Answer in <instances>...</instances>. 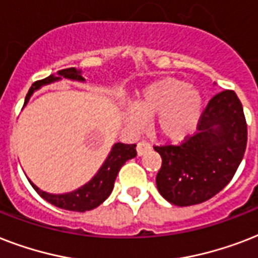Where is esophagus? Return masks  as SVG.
I'll list each match as a JSON object with an SVG mask.
<instances>
[{
    "instance_id": "1",
    "label": "esophagus",
    "mask_w": 258,
    "mask_h": 258,
    "mask_svg": "<svg viewBox=\"0 0 258 258\" xmlns=\"http://www.w3.org/2000/svg\"><path fill=\"white\" fill-rule=\"evenodd\" d=\"M151 149V145H150L149 142L146 141H141L138 143L137 146V151H138V155H143V154L147 151V150Z\"/></svg>"
}]
</instances>
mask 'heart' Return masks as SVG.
Listing matches in <instances>:
<instances>
[{
  "instance_id": "obj_1",
  "label": "heart",
  "mask_w": 258,
  "mask_h": 258,
  "mask_svg": "<svg viewBox=\"0 0 258 258\" xmlns=\"http://www.w3.org/2000/svg\"><path fill=\"white\" fill-rule=\"evenodd\" d=\"M137 111L128 113V123L141 128L143 117L157 116L158 135L169 142H182L197 130L202 116V96L179 79L165 78L153 83L135 103Z\"/></svg>"
}]
</instances>
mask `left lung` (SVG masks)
Masks as SVG:
<instances>
[{
	"mask_svg": "<svg viewBox=\"0 0 258 258\" xmlns=\"http://www.w3.org/2000/svg\"><path fill=\"white\" fill-rule=\"evenodd\" d=\"M248 124L240 99L225 89L209 100L197 131L179 145L154 146L162 157L161 196L176 206L202 204L232 180L244 158Z\"/></svg>",
	"mask_w": 258,
	"mask_h": 258,
	"instance_id": "8db88e82",
	"label": "left lung"
}]
</instances>
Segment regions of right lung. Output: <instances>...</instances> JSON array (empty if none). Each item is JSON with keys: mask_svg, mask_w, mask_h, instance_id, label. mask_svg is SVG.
I'll return each mask as SVG.
<instances>
[{"mask_svg": "<svg viewBox=\"0 0 258 258\" xmlns=\"http://www.w3.org/2000/svg\"><path fill=\"white\" fill-rule=\"evenodd\" d=\"M61 78L74 79V80H84L82 78L80 72L75 70V68H67V70L58 71L56 76L50 75V76L42 79V80L34 82L33 86L30 87L28 95H26L24 105L28 103L30 95L33 93L34 89L40 88L44 84H49V83L54 82V80H58V79ZM135 147H137V145L116 143L112 147L108 158L105 159L104 165L101 166L96 175L93 176L88 183H86L84 186H82V187L72 192L54 196V194H48V192L41 191L32 182H30V184L37 191L38 196L44 198L46 202L54 205L56 208L80 213H84L87 210H92V209L97 208L99 205L103 204L109 197V194L112 191L113 183H115V179H116L117 172L121 169V166L124 165L128 159H133V158L137 157V150H135Z\"/></svg>", "mask_w": 258, "mask_h": 258, "instance_id": "1", "label": "right lung"}]
</instances>
